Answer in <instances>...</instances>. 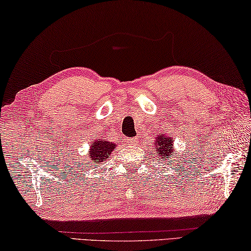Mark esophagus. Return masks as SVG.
I'll return each mask as SVG.
<instances>
[{"instance_id":"34e87169","label":"esophagus","mask_w":251,"mask_h":251,"mask_svg":"<svg viewBox=\"0 0 251 251\" xmlns=\"http://www.w3.org/2000/svg\"><path fill=\"white\" fill-rule=\"evenodd\" d=\"M128 141H129V143H131V145H137V143L139 142V139L135 138V137L134 138H130Z\"/></svg>"}]
</instances>
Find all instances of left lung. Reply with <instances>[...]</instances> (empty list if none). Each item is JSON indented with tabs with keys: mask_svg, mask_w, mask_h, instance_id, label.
<instances>
[{
	"mask_svg": "<svg viewBox=\"0 0 251 251\" xmlns=\"http://www.w3.org/2000/svg\"><path fill=\"white\" fill-rule=\"evenodd\" d=\"M174 139L169 135L160 134L155 135L154 141V150L155 154L159 159H161L163 162L169 163V159L174 157L175 149H174Z\"/></svg>",
	"mask_w": 251,
	"mask_h": 251,
	"instance_id": "1",
	"label": "left lung"
}]
</instances>
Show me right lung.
Listing matches in <instances>:
<instances>
[{"instance_id": "add662e5", "label": "right lung", "mask_w": 251, "mask_h": 251, "mask_svg": "<svg viewBox=\"0 0 251 251\" xmlns=\"http://www.w3.org/2000/svg\"><path fill=\"white\" fill-rule=\"evenodd\" d=\"M114 148H116V145L111 141H106L104 139H97L93 145L90 146V161L91 163L105 161L109 155H111Z\"/></svg>"}]
</instances>
